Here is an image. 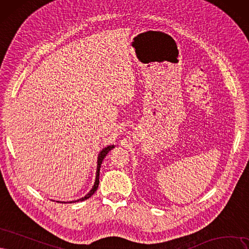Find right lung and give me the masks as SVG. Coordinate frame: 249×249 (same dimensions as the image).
Returning <instances> with one entry per match:
<instances>
[{
  "label": "right lung",
  "instance_id": "right-lung-1",
  "mask_svg": "<svg viewBox=\"0 0 249 249\" xmlns=\"http://www.w3.org/2000/svg\"><path fill=\"white\" fill-rule=\"evenodd\" d=\"M111 149H114V146H108V147H107V148H104V149L100 152L99 155H98V160H97V171H96V180H95V183H94V186H93V188L90 190L89 194H88L86 196H84V197H82V198H79V199H77V200H74L73 203H75V202H79V200H85V199H88V198L91 197V196L95 194V191H96V190H97L98 185H99V172H100V165H101V163H102V160L104 159V157L107 156V154L108 153V152H109ZM70 203H72V202H70Z\"/></svg>",
  "mask_w": 249,
  "mask_h": 249
}]
</instances>
